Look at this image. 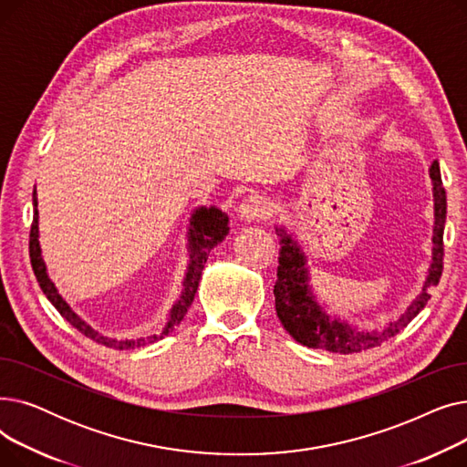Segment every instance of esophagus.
Wrapping results in <instances>:
<instances>
[{"instance_id":"34e87169","label":"esophagus","mask_w":467,"mask_h":467,"mask_svg":"<svg viewBox=\"0 0 467 467\" xmlns=\"http://www.w3.org/2000/svg\"><path fill=\"white\" fill-rule=\"evenodd\" d=\"M271 212H273L271 202H268L265 196H261V194H248L238 208L240 217L246 219V221L266 219L268 215H271Z\"/></svg>"}]
</instances>
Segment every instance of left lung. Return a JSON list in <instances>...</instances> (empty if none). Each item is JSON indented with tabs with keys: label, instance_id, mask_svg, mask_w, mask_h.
<instances>
[{
	"label": "left lung",
	"instance_id": "1",
	"mask_svg": "<svg viewBox=\"0 0 467 467\" xmlns=\"http://www.w3.org/2000/svg\"><path fill=\"white\" fill-rule=\"evenodd\" d=\"M430 176L433 182V201H435V227H433V261L430 266V275L422 287V293L412 301L407 312L400 320L391 322L389 326L379 331H359L342 324L331 317L317 306L312 293L308 289V275L305 268V255L296 242L291 240L282 229H278L282 236V250L278 257V271L275 284V301L276 314L284 329L296 338L301 345L308 348L327 350L335 354H358L369 348L380 347L388 338L396 337L401 329L409 326L412 317H416L428 299V289L439 284L441 275H443V231L447 219V194L443 182H441L439 162L433 161L430 168Z\"/></svg>",
	"mask_w": 467,
	"mask_h": 467
}]
</instances>
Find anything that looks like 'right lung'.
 Returning a JSON list of instances; mask_svg holds the SVG:
<instances>
[{
    "mask_svg": "<svg viewBox=\"0 0 467 467\" xmlns=\"http://www.w3.org/2000/svg\"><path fill=\"white\" fill-rule=\"evenodd\" d=\"M36 206H37V199H36V191H34V221H32V229H30V261H32L34 275H36L43 293L47 296V299L53 303V306L60 312V316L66 317V320L78 331H81L85 337L98 342V345H104V347L115 348V350H130V348L151 345V342L162 338L164 335L174 331L176 326H180L183 316L187 314V308L191 306V303L194 299V293H196V287H199L202 268H204L210 250H213L217 244L229 234V217L223 212L217 208L196 210L191 217V229H189L191 263H189L187 275H185L183 291H182L180 301L174 305V308H171L170 317H168L166 326L162 327V331L147 335V337H140V338H109V337H104L98 331H94L88 324H85L81 317L73 312L67 306V303L58 296L55 284L51 282V278L47 276V268H45V263L41 257V248H39V240H37L39 229H37V208Z\"/></svg>",
    "mask_w": 467,
    "mask_h": 467,
    "instance_id": "right-lung-1",
    "label": "right lung"
}]
</instances>
